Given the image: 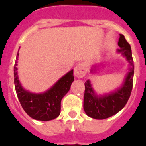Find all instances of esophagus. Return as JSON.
Masks as SVG:
<instances>
[{
    "instance_id": "esophagus-1",
    "label": "esophagus",
    "mask_w": 146,
    "mask_h": 146,
    "mask_svg": "<svg viewBox=\"0 0 146 146\" xmlns=\"http://www.w3.org/2000/svg\"><path fill=\"white\" fill-rule=\"evenodd\" d=\"M87 70L85 66L82 64H79L74 68V76L77 78H82L85 76Z\"/></svg>"
}]
</instances>
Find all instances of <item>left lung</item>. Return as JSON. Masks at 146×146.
Listing matches in <instances>:
<instances>
[{
	"label": "left lung",
	"instance_id": "8db88e82",
	"mask_svg": "<svg viewBox=\"0 0 146 146\" xmlns=\"http://www.w3.org/2000/svg\"><path fill=\"white\" fill-rule=\"evenodd\" d=\"M118 46L120 49H117V52L120 53L123 57L126 58L129 63V71L124 77L121 85L110 92L98 95L92 87L90 79L84 83V110L87 116L92 118L103 120L115 115L125 106L131 95L134 66L131 46L123 35H120ZM97 70L96 64H95L91 68L90 73L95 74L97 73Z\"/></svg>",
	"mask_w": 146,
	"mask_h": 146
}]
</instances>
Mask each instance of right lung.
I'll list each match as a JSON object with an SVG mask.
<instances>
[{
  "mask_svg": "<svg viewBox=\"0 0 146 146\" xmlns=\"http://www.w3.org/2000/svg\"><path fill=\"white\" fill-rule=\"evenodd\" d=\"M18 56L17 53L14 67V76L15 90L23 109L35 120L48 121L56 118L60 115L61 101L70 90L74 81L73 70L61 77L45 92H32L24 88L19 80L17 67Z\"/></svg>",
  "mask_w": 146,
  "mask_h": 146,
  "instance_id": "add662e5",
  "label": "right lung"
}]
</instances>
